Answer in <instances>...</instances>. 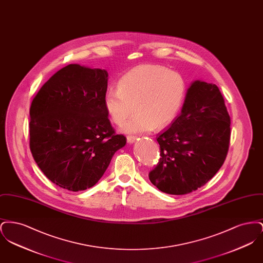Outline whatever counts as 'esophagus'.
<instances>
[{
  "label": "esophagus",
  "mask_w": 263,
  "mask_h": 263,
  "mask_svg": "<svg viewBox=\"0 0 263 263\" xmlns=\"http://www.w3.org/2000/svg\"><path fill=\"white\" fill-rule=\"evenodd\" d=\"M136 139H137V137H136V136L128 135V136H127V142H128L129 144H132V143H134V142L136 141Z\"/></svg>",
  "instance_id": "34e87169"
}]
</instances>
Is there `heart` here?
Returning <instances> with one entry per match:
<instances>
[{
	"mask_svg": "<svg viewBox=\"0 0 263 263\" xmlns=\"http://www.w3.org/2000/svg\"><path fill=\"white\" fill-rule=\"evenodd\" d=\"M186 85L179 73L159 64L139 65L108 88L103 104L111 121L122 124L135 105L136 114L121 127L125 133L139 134L172 124L181 109Z\"/></svg>",
	"mask_w": 263,
	"mask_h": 263,
	"instance_id": "obj_1",
	"label": "heart"
}]
</instances>
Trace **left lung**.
Segmentation results:
<instances>
[{"label": "left lung", "mask_w": 263, "mask_h": 263, "mask_svg": "<svg viewBox=\"0 0 263 263\" xmlns=\"http://www.w3.org/2000/svg\"><path fill=\"white\" fill-rule=\"evenodd\" d=\"M225 100L214 84L195 81L179 116L161 133V158L151 182L167 194L183 195L206 184L225 162L231 138Z\"/></svg>", "instance_id": "8db88e82"}]
</instances>
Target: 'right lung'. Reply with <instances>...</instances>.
I'll return each instance as SVG.
<instances>
[{"mask_svg":"<svg viewBox=\"0 0 263 263\" xmlns=\"http://www.w3.org/2000/svg\"><path fill=\"white\" fill-rule=\"evenodd\" d=\"M107 77L105 70L70 64L32 100L29 148L42 173L60 187L76 192L93 186L125 146L104 108Z\"/></svg>","mask_w":263,"mask_h":263,"instance_id":"1","label":"right lung"}]
</instances>
